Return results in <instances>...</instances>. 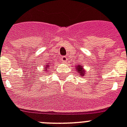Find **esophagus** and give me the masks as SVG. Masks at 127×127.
Instances as JSON below:
<instances>
[{"instance_id": "34e87169", "label": "esophagus", "mask_w": 127, "mask_h": 127, "mask_svg": "<svg viewBox=\"0 0 127 127\" xmlns=\"http://www.w3.org/2000/svg\"><path fill=\"white\" fill-rule=\"evenodd\" d=\"M61 61L63 63H67V57H62L61 58Z\"/></svg>"}]
</instances>
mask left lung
I'll return each mask as SVG.
<instances>
[{
	"mask_svg": "<svg viewBox=\"0 0 127 127\" xmlns=\"http://www.w3.org/2000/svg\"><path fill=\"white\" fill-rule=\"evenodd\" d=\"M77 70L79 72L80 74H81L82 76H83L84 75L85 71L83 70V68H82V66H81L80 65L77 66Z\"/></svg>",
	"mask_w": 127,
	"mask_h": 127,
	"instance_id": "obj_1",
	"label": "left lung"
}]
</instances>
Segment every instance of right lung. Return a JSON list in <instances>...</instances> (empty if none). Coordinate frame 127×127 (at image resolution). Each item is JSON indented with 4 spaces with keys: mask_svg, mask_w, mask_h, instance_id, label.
<instances>
[{
    "mask_svg": "<svg viewBox=\"0 0 127 127\" xmlns=\"http://www.w3.org/2000/svg\"><path fill=\"white\" fill-rule=\"evenodd\" d=\"M49 64H48V65H47V68L49 67Z\"/></svg>",
    "mask_w": 127,
    "mask_h": 127,
    "instance_id": "1",
    "label": "right lung"
}]
</instances>
